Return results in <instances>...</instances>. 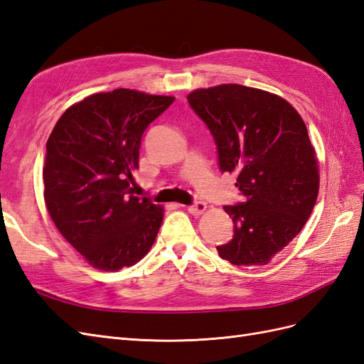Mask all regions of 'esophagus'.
Returning <instances> with one entry per match:
<instances>
[{
  "label": "esophagus",
  "mask_w": 364,
  "mask_h": 364,
  "mask_svg": "<svg viewBox=\"0 0 364 364\" xmlns=\"http://www.w3.org/2000/svg\"><path fill=\"white\" fill-rule=\"evenodd\" d=\"M188 211L191 214H194V215H199V214L206 211V203L205 202H196V203L188 206Z\"/></svg>",
  "instance_id": "1"
}]
</instances>
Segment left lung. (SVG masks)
Here are the masks:
<instances>
[{"label": "left lung", "instance_id": "obj_1", "mask_svg": "<svg viewBox=\"0 0 364 364\" xmlns=\"http://www.w3.org/2000/svg\"><path fill=\"white\" fill-rule=\"evenodd\" d=\"M186 98L211 132L220 171L237 173L245 196L223 206L234 235L217 246L218 255L235 266H264L301 232L318 194L304 119L284 98L243 85L196 90Z\"/></svg>", "mask_w": 364, "mask_h": 364}]
</instances>
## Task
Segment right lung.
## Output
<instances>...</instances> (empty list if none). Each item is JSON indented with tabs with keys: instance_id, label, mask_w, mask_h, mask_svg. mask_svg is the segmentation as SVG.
<instances>
[{
	"instance_id": "1",
	"label": "right lung",
	"mask_w": 364,
	"mask_h": 364,
	"mask_svg": "<svg viewBox=\"0 0 364 364\" xmlns=\"http://www.w3.org/2000/svg\"><path fill=\"white\" fill-rule=\"evenodd\" d=\"M173 102L119 87L73 105L51 132L43 199L59 232L95 269L134 266L155 243L162 206L132 186L142 134Z\"/></svg>"
}]
</instances>
